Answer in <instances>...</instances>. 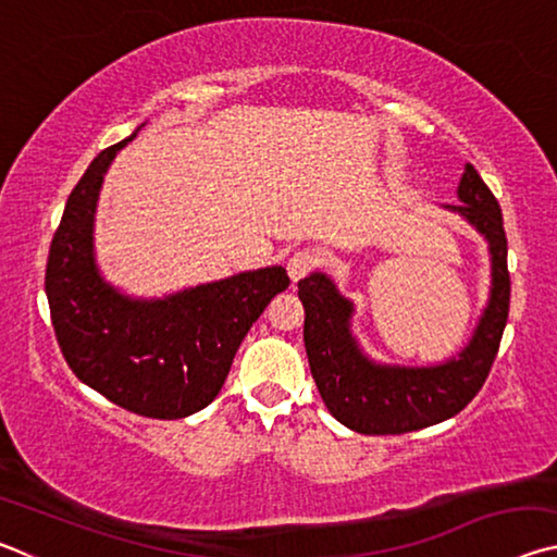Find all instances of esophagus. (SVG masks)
Here are the masks:
<instances>
[{
  "label": "esophagus",
  "mask_w": 557,
  "mask_h": 557,
  "mask_svg": "<svg viewBox=\"0 0 557 557\" xmlns=\"http://www.w3.org/2000/svg\"><path fill=\"white\" fill-rule=\"evenodd\" d=\"M319 265V256L314 250H297L295 256H292L289 260H287V272H289V277H292V282H297V280H301V277H307L309 272H312L314 268Z\"/></svg>",
  "instance_id": "obj_1"
}]
</instances>
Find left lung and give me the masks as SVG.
Returning <instances> with one entry per match:
<instances>
[{"instance_id": "obj_1", "label": "left lung", "mask_w": 557, "mask_h": 557, "mask_svg": "<svg viewBox=\"0 0 557 557\" xmlns=\"http://www.w3.org/2000/svg\"><path fill=\"white\" fill-rule=\"evenodd\" d=\"M461 203L445 206L484 235L492 252V289L469 344L437 366L375 363L351 334L354 301L324 272L299 280L305 346L324 405L361 435H403L451 418L482 391L502 344L511 301L502 206L471 164L459 178Z\"/></svg>"}]
</instances>
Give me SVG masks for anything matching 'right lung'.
I'll list each match as a JSON object with an SVG mask.
<instances>
[{
	"mask_svg": "<svg viewBox=\"0 0 557 557\" xmlns=\"http://www.w3.org/2000/svg\"><path fill=\"white\" fill-rule=\"evenodd\" d=\"M135 135L102 149L65 201L46 262V297L55 342L83 383L129 412L176 420L221 393L245 334L289 277L272 265L164 299L127 297L102 280L92 252L102 176Z\"/></svg>",
	"mask_w": 557,
	"mask_h": 557,
	"instance_id": "right-lung-1",
	"label": "right lung"
}]
</instances>
